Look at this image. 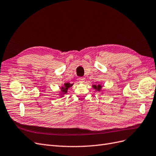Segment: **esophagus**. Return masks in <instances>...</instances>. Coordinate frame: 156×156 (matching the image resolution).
I'll return each instance as SVG.
<instances>
[{
    "instance_id": "1",
    "label": "esophagus",
    "mask_w": 156,
    "mask_h": 156,
    "mask_svg": "<svg viewBox=\"0 0 156 156\" xmlns=\"http://www.w3.org/2000/svg\"><path fill=\"white\" fill-rule=\"evenodd\" d=\"M84 81H85V79H84V77H79V81L80 83H83V82H84Z\"/></svg>"
}]
</instances>
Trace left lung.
I'll use <instances>...</instances> for the list:
<instances>
[{
  "instance_id": "obj_1",
  "label": "left lung",
  "mask_w": 156,
  "mask_h": 156,
  "mask_svg": "<svg viewBox=\"0 0 156 156\" xmlns=\"http://www.w3.org/2000/svg\"><path fill=\"white\" fill-rule=\"evenodd\" d=\"M93 88H94V89L97 90L98 91H100V90H101V86L100 85V84H98V86H96V85H93Z\"/></svg>"
}]
</instances>
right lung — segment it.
I'll return each mask as SVG.
<instances>
[{"label": "right lung", "mask_w": 156, "mask_h": 156, "mask_svg": "<svg viewBox=\"0 0 156 156\" xmlns=\"http://www.w3.org/2000/svg\"><path fill=\"white\" fill-rule=\"evenodd\" d=\"M72 85H73V84H70V83H65V84H64V86L62 87V88H61V91H62V92L63 94H66V93L67 92V91H68V89L69 87H72Z\"/></svg>", "instance_id": "right-lung-1"}]
</instances>
